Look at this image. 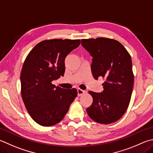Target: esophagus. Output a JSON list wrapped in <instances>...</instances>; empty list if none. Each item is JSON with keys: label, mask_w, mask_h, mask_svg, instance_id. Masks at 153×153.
I'll return each instance as SVG.
<instances>
[{"label": "esophagus", "mask_w": 153, "mask_h": 153, "mask_svg": "<svg viewBox=\"0 0 153 153\" xmlns=\"http://www.w3.org/2000/svg\"><path fill=\"white\" fill-rule=\"evenodd\" d=\"M85 92V91L84 90H82L81 89H77V95H78V96L83 95Z\"/></svg>", "instance_id": "1"}]
</instances>
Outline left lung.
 Masks as SVG:
<instances>
[{
    "label": "left lung",
    "instance_id": "obj_1",
    "mask_svg": "<svg viewBox=\"0 0 153 153\" xmlns=\"http://www.w3.org/2000/svg\"><path fill=\"white\" fill-rule=\"evenodd\" d=\"M82 45L93 57L91 72L96 79L104 78L101 93L90 91L93 102L87 108L90 118L108 124L118 120L126 112L134 85L129 53L118 41L104 37L82 39Z\"/></svg>",
    "mask_w": 153,
    "mask_h": 153
}]
</instances>
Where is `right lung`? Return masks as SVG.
<instances>
[{"label":"right lung","instance_id":"add662e5","mask_svg":"<svg viewBox=\"0 0 153 153\" xmlns=\"http://www.w3.org/2000/svg\"><path fill=\"white\" fill-rule=\"evenodd\" d=\"M79 39H50L37 44L27 55L21 73V96L35 122L43 126L59 123L77 95L52 84L63 76L65 59L79 45Z\"/></svg>","mask_w":153,"mask_h":153}]
</instances>
